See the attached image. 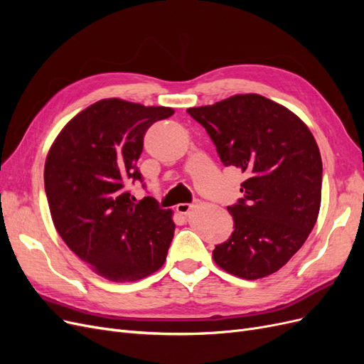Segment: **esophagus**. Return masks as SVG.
Instances as JSON below:
<instances>
[{"label": "esophagus", "instance_id": "34e87169", "mask_svg": "<svg viewBox=\"0 0 364 364\" xmlns=\"http://www.w3.org/2000/svg\"><path fill=\"white\" fill-rule=\"evenodd\" d=\"M191 209H194V205H191V203H179L178 206H176V213L181 215H186L191 211Z\"/></svg>", "mask_w": 364, "mask_h": 364}]
</instances>
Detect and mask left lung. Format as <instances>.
<instances>
[{"label":"left lung","instance_id":"obj_1","mask_svg":"<svg viewBox=\"0 0 364 364\" xmlns=\"http://www.w3.org/2000/svg\"><path fill=\"white\" fill-rule=\"evenodd\" d=\"M222 162L240 168L243 199L228 206L234 232L215 246L218 267L243 279L278 272L313 230L322 199V158L304 121L258 94L186 109Z\"/></svg>","mask_w":364,"mask_h":364}]
</instances>
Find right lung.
<instances>
[{
  "label": "right lung",
  "instance_id": "add662e5",
  "mask_svg": "<svg viewBox=\"0 0 364 364\" xmlns=\"http://www.w3.org/2000/svg\"><path fill=\"white\" fill-rule=\"evenodd\" d=\"M171 107L105 98L65 126L43 168L53 223L77 257L114 282L139 281L162 267L174 235L171 209L153 197L130 200L147 129Z\"/></svg>",
  "mask_w": 364,
  "mask_h": 364
}]
</instances>
